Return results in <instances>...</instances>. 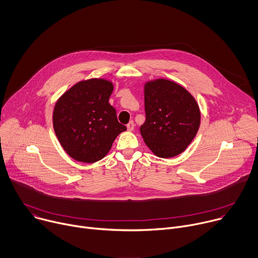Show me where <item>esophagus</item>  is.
Returning a JSON list of instances; mask_svg holds the SVG:
<instances>
[{
	"label": "esophagus",
	"mask_w": 258,
	"mask_h": 258,
	"mask_svg": "<svg viewBox=\"0 0 258 258\" xmlns=\"http://www.w3.org/2000/svg\"><path fill=\"white\" fill-rule=\"evenodd\" d=\"M126 127H127V130H128V131H133V130H134V127H135V123H134V121H130V122L127 123Z\"/></svg>",
	"instance_id": "esophagus-1"
}]
</instances>
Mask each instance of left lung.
<instances>
[{"mask_svg": "<svg viewBox=\"0 0 258 258\" xmlns=\"http://www.w3.org/2000/svg\"><path fill=\"white\" fill-rule=\"evenodd\" d=\"M146 120L140 132L146 145L158 157L182 153L196 137L201 112L195 98L181 85L157 79L144 88Z\"/></svg>", "mask_w": 258, "mask_h": 258, "instance_id": "left-lung-1", "label": "left lung"}]
</instances>
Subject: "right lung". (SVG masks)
<instances>
[{
	"mask_svg": "<svg viewBox=\"0 0 258 258\" xmlns=\"http://www.w3.org/2000/svg\"><path fill=\"white\" fill-rule=\"evenodd\" d=\"M113 84L89 79L72 86L53 111V127L63 150L81 162H96L109 152L116 137L126 130L109 104Z\"/></svg>",
	"mask_w": 258,
	"mask_h": 258,
	"instance_id": "right-lung-1",
	"label": "right lung"
}]
</instances>
